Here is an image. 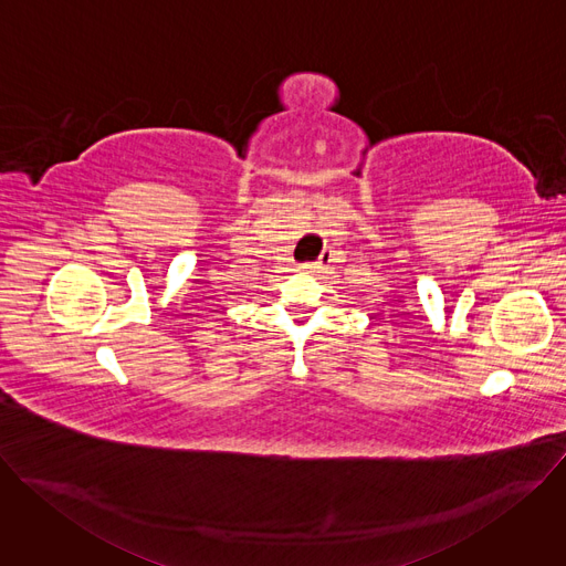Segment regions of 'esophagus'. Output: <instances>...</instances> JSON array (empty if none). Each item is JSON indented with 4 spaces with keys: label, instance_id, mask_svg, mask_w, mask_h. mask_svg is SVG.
<instances>
[{
    "label": "esophagus",
    "instance_id": "obj_1",
    "mask_svg": "<svg viewBox=\"0 0 566 566\" xmlns=\"http://www.w3.org/2000/svg\"><path fill=\"white\" fill-rule=\"evenodd\" d=\"M329 262H332V253H329V251H325V253H322L315 262L306 264V269H308L311 273H322V271H325V269L329 266Z\"/></svg>",
    "mask_w": 566,
    "mask_h": 566
}]
</instances>
